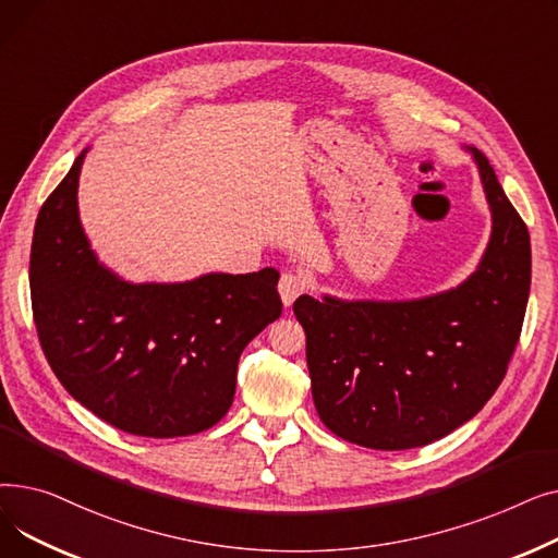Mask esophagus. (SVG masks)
<instances>
[{
	"label": "esophagus",
	"mask_w": 558,
	"mask_h": 558,
	"mask_svg": "<svg viewBox=\"0 0 558 558\" xmlns=\"http://www.w3.org/2000/svg\"><path fill=\"white\" fill-rule=\"evenodd\" d=\"M278 291H280V299H282L284 307H289V305L294 303V301L303 294V291H305V278H303L301 274L287 271V274H282V278H280Z\"/></svg>",
	"instance_id": "esophagus-1"
}]
</instances>
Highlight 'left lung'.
I'll return each instance as SVG.
<instances>
[{
  "label": "left lung",
  "mask_w": 558,
  "mask_h": 558,
  "mask_svg": "<svg viewBox=\"0 0 558 558\" xmlns=\"http://www.w3.org/2000/svg\"><path fill=\"white\" fill-rule=\"evenodd\" d=\"M471 151L493 213L471 278L421 301L294 303L318 418L343 441L427 446L471 421L507 375L530 299L532 244L488 158Z\"/></svg>",
  "instance_id": "1"
}]
</instances>
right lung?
Returning a JSON list of instances; mask_svg holds the SVG:
<instances>
[{
  "instance_id": "1",
  "label": "right lung",
  "mask_w": 558,
  "mask_h": 558,
  "mask_svg": "<svg viewBox=\"0 0 558 558\" xmlns=\"http://www.w3.org/2000/svg\"><path fill=\"white\" fill-rule=\"evenodd\" d=\"M83 156L36 219L28 284L43 353L68 393L108 425L151 438L198 434L230 409L246 343L282 314L280 274L120 280L78 221Z\"/></svg>"
}]
</instances>
